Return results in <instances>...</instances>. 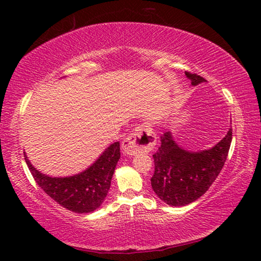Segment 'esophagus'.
Listing matches in <instances>:
<instances>
[{
    "instance_id": "obj_1",
    "label": "esophagus",
    "mask_w": 261,
    "mask_h": 261,
    "mask_svg": "<svg viewBox=\"0 0 261 261\" xmlns=\"http://www.w3.org/2000/svg\"><path fill=\"white\" fill-rule=\"evenodd\" d=\"M156 137L151 126L141 124L132 131V134L123 140L122 148L127 155H135L137 153H148L155 146Z\"/></svg>"
}]
</instances>
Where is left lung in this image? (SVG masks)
I'll return each mask as SVG.
<instances>
[{"instance_id":"left-lung-1","label":"left lung","mask_w":261,"mask_h":261,"mask_svg":"<svg viewBox=\"0 0 261 261\" xmlns=\"http://www.w3.org/2000/svg\"><path fill=\"white\" fill-rule=\"evenodd\" d=\"M192 86L206 82L196 73L185 72ZM232 131L213 147L199 152L187 151L176 143L171 131L161 136V146L153 155V191L170 206H185L200 198L218 177L227 160Z\"/></svg>"}]
</instances>
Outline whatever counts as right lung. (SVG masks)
Listing matches in <instances>:
<instances>
[{
  "label": "right lung",
  "mask_w": 261,
  "mask_h": 261,
  "mask_svg": "<svg viewBox=\"0 0 261 261\" xmlns=\"http://www.w3.org/2000/svg\"><path fill=\"white\" fill-rule=\"evenodd\" d=\"M37 184L57 204L74 213H92L99 208L109 191L115 168L121 158L120 143L110 145L93 165L68 177H51L39 171L24 153Z\"/></svg>",
  "instance_id": "1"
}]
</instances>
